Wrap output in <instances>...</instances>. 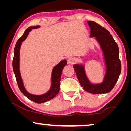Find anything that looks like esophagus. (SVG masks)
Instances as JSON below:
<instances>
[{"instance_id": "obj_1", "label": "esophagus", "mask_w": 131, "mask_h": 131, "mask_svg": "<svg viewBox=\"0 0 131 131\" xmlns=\"http://www.w3.org/2000/svg\"><path fill=\"white\" fill-rule=\"evenodd\" d=\"M74 62V58L73 57H69L67 59V63L69 65H72Z\"/></svg>"}]
</instances>
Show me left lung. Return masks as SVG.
Here are the masks:
<instances>
[{"label":"left lung","instance_id":"obj_1","mask_svg":"<svg viewBox=\"0 0 131 131\" xmlns=\"http://www.w3.org/2000/svg\"><path fill=\"white\" fill-rule=\"evenodd\" d=\"M91 29L90 37H94L102 51L106 66V73L100 83H92L88 79L82 63L73 65L79 81L85 91L94 94H106L111 91L121 73V65L119 58V48L108 31L94 21H87Z\"/></svg>","mask_w":131,"mask_h":131}]
</instances>
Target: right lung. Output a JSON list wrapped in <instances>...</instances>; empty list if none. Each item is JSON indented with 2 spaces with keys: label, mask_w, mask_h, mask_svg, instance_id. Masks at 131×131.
<instances>
[{
  "label": "right lung",
  "mask_w": 131,
  "mask_h": 131,
  "mask_svg": "<svg viewBox=\"0 0 131 131\" xmlns=\"http://www.w3.org/2000/svg\"><path fill=\"white\" fill-rule=\"evenodd\" d=\"M40 27V25L35 26H30L26 30L23 34V36L18 39L16 44H15L14 52V58L13 60V69L14 71L15 78L18 85L19 90L25 96L29 99L30 100L34 101V102L37 103H41L46 102L52 99L58 94L60 88V81L61 78V74L62 73L63 68L66 65V60L61 61L56 66H55L52 69L51 73V87L50 90L45 94L42 95H34L29 93L24 85V83L22 79L20 69H19V62H20V48L21 44L26 39L28 35L31 30L34 29H37Z\"/></svg>",
  "instance_id": "right-lung-1"
}]
</instances>
